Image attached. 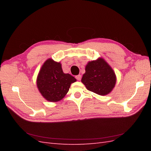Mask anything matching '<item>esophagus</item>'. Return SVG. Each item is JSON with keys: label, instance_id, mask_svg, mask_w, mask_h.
Segmentation results:
<instances>
[{"label": "esophagus", "instance_id": "obj_1", "mask_svg": "<svg viewBox=\"0 0 151 151\" xmlns=\"http://www.w3.org/2000/svg\"><path fill=\"white\" fill-rule=\"evenodd\" d=\"M75 78H76V80H78V81H81V78H82V76L81 75H76L75 76Z\"/></svg>", "mask_w": 151, "mask_h": 151}]
</instances>
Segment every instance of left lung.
<instances>
[{
	"mask_svg": "<svg viewBox=\"0 0 151 151\" xmlns=\"http://www.w3.org/2000/svg\"><path fill=\"white\" fill-rule=\"evenodd\" d=\"M81 81L89 91L106 95L114 88L116 76L110 65L103 59L99 58L88 63Z\"/></svg>",
	"mask_w": 151,
	"mask_h": 151,
	"instance_id": "obj_1",
	"label": "left lung"
}]
</instances>
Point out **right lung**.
I'll return each instance as SVG.
<instances>
[{
	"label": "right lung",
	"instance_id": "1",
	"mask_svg": "<svg viewBox=\"0 0 151 151\" xmlns=\"http://www.w3.org/2000/svg\"><path fill=\"white\" fill-rule=\"evenodd\" d=\"M76 81L74 76L63 73L60 63L49 59L41 67L37 76V86L46 100L57 102L65 97L70 84Z\"/></svg>",
	"mask_w": 151,
	"mask_h": 151
}]
</instances>
